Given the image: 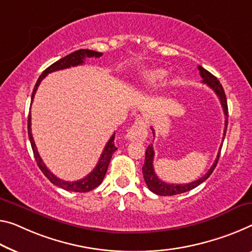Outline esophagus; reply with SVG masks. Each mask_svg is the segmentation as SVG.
Segmentation results:
<instances>
[{
  "label": "esophagus",
  "instance_id": "obj_1",
  "mask_svg": "<svg viewBox=\"0 0 252 252\" xmlns=\"http://www.w3.org/2000/svg\"><path fill=\"white\" fill-rule=\"evenodd\" d=\"M146 136H148V128L143 121L135 122L126 134V138L128 141H144Z\"/></svg>",
  "mask_w": 252,
  "mask_h": 252
}]
</instances>
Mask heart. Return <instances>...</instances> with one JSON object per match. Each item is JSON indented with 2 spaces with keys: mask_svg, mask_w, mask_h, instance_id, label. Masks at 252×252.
I'll use <instances>...</instances> for the list:
<instances>
[{
  "mask_svg": "<svg viewBox=\"0 0 252 252\" xmlns=\"http://www.w3.org/2000/svg\"><path fill=\"white\" fill-rule=\"evenodd\" d=\"M166 76V72L164 69L156 68L151 69V71L146 72L142 79V86L146 89H152L158 87V84L163 82V80Z\"/></svg>",
  "mask_w": 252,
  "mask_h": 252,
  "instance_id": "obj_1",
  "label": "heart"
}]
</instances>
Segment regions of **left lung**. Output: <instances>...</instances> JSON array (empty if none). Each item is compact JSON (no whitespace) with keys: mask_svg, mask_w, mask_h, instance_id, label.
Returning <instances> with one entry per match:
<instances>
[{"mask_svg":"<svg viewBox=\"0 0 252 252\" xmlns=\"http://www.w3.org/2000/svg\"><path fill=\"white\" fill-rule=\"evenodd\" d=\"M198 69H199L200 76H202V79H203L202 82L205 83V84H207V86L215 92L216 95L219 96L220 104H222L224 115H225V127H224V134H223L224 136H225L226 127H227V117H229V116H227V115H229V110H227V102H226L225 92H224L222 84L220 83L218 77H215L214 75L212 74V73H210L207 71V69H205L204 67L200 66V65L198 66ZM152 129H153V127H152ZM153 134H154V129H153ZM224 136H223V141H224ZM220 149H222V144H220ZM220 152L218 154V158H216L215 162L211 166V169L208 170V171L205 173V175L202 178H199L198 180L192 181V183H189V184L175 185V184H166L165 181L160 180V179H158V177L156 175V172H154V168H153L154 150H153V145L151 144V145L148 146V149H146L144 165H143V168H142L145 184H146V186H148V188L150 189L151 191L157 193V195H160V196H172V195H178V193H183V192L191 190V189L196 188L197 186H199L200 184L204 183V181L212 175V172L214 171L216 164H218V161H219V158H220Z\"/></svg>","mask_w":252,"mask_h":252,"instance_id":"obj_1","label":"left lung"}]
</instances>
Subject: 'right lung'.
<instances>
[{
  "mask_svg": "<svg viewBox=\"0 0 252 252\" xmlns=\"http://www.w3.org/2000/svg\"><path fill=\"white\" fill-rule=\"evenodd\" d=\"M102 55V53L99 52H94V50H90V49H80L76 50L74 53H71L69 55L63 57V59L59 60L55 63L50 65L49 67H47L45 69L44 72L41 73V75L39 76V79L36 82V86L33 88L32 91V103L33 100V96L36 94V91L38 87L44 77L49 74V73L55 72V71H60V69H64V68H68L71 66H77V65H81L84 63V59L87 57H100ZM28 136L30 139V143H32V148L33 151V156L34 158H36V162L39 169L41 170V172L47 177V179L50 181V183L54 184L57 187H60L62 189H65V190L68 191H75V192H88L98 187V186L102 183L104 176H106L108 165H109L110 158L113 157V154L117 148L115 145V133L113 136L110 137L109 141L107 142L106 146L101 153V157H100L98 163H96L95 168L92 170V171L89 173L87 177H84L83 179L77 180V181H65L62 180L60 178H57L55 175H53L52 172L49 171L47 166L45 165L44 162H42L41 158L38 153L36 144H34L32 134V116H30L29 113V117H28Z\"/></svg>",
  "mask_w": 252,
  "mask_h": 252,
  "instance_id": "right-lung-1",
  "label": "right lung"
}]
</instances>
